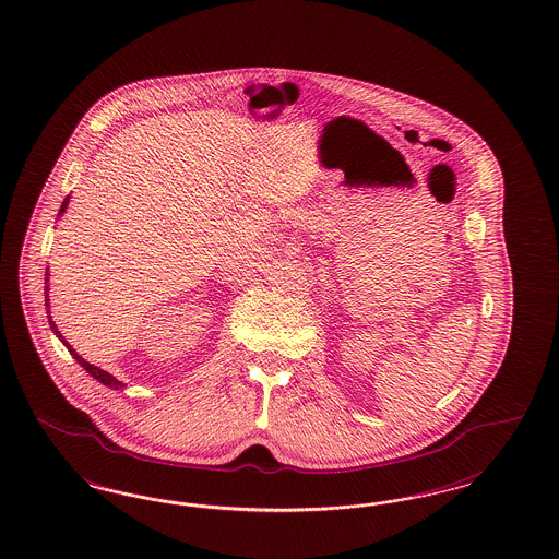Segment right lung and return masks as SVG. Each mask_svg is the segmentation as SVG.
<instances>
[{
	"instance_id": "obj_1",
	"label": "right lung",
	"mask_w": 559,
	"mask_h": 559,
	"mask_svg": "<svg viewBox=\"0 0 559 559\" xmlns=\"http://www.w3.org/2000/svg\"><path fill=\"white\" fill-rule=\"evenodd\" d=\"M67 203H69V197H67V199H64V203H62V207H60V213H62V212H64V210H67ZM46 301H48V299H46ZM50 324H52V329H53V331H56V324H53L52 319H50ZM56 333H58V331H56ZM58 337H62V335H60V333H58ZM64 346L69 347V352H71V354H73V356H75V360H78V362H80L81 367H83V369H85V371L90 372V374H92V377H94V379H98V381H100V383H105V385H108V388H115V390H119V388H123V383H121V381H117V379H115V377H112V374H110V372L103 371V369H98V367H94V365H90V362H85V360H83V358H81L80 354H78V352H75V349H73V347L69 346V344H67V342H64Z\"/></svg>"
}]
</instances>
